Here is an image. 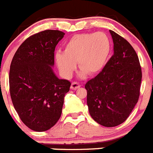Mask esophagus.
I'll return each mask as SVG.
<instances>
[{
  "mask_svg": "<svg viewBox=\"0 0 153 153\" xmlns=\"http://www.w3.org/2000/svg\"><path fill=\"white\" fill-rule=\"evenodd\" d=\"M81 85L79 83H77V82H72L71 85V90H76V89L79 88Z\"/></svg>",
  "mask_w": 153,
  "mask_h": 153,
  "instance_id": "34e87169",
  "label": "esophagus"
}]
</instances>
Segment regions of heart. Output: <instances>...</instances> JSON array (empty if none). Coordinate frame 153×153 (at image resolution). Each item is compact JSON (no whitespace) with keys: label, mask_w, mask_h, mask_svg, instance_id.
<instances>
[{"label":"heart","mask_w":153,"mask_h":153,"mask_svg":"<svg viewBox=\"0 0 153 153\" xmlns=\"http://www.w3.org/2000/svg\"><path fill=\"white\" fill-rule=\"evenodd\" d=\"M111 51V42L104 33L76 34L65 45L64 52L58 51L55 62L64 77L69 78L76 68L77 62L82 71L91 75L100 72L104 68Z\"/></svg>","instance_id":"1"}]
</instances>
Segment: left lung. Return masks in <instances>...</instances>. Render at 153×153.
<instances>
[{"instance_id":"left-lung-1","label":"left lung","mask_w":153,"mask_h":153,"mask_svg":"<svg viewBox=\"0 0 153 153\" xmlns=\"http://www.w3.org/2000/svg\"><path fill=\"white\" fill-rule=\"evenodd\" d=\"M114 55L102 71L85 85L87 104L97 123L113 127L123 123L140 96L142 71L137 53L127 41L110 30Z\"/></svg>"}]
</instances>
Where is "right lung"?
I'll use <instances>...</instances> for the list:
<instances>
[{
	"label": "right lung",
	"mask_w": 153,
	"mask_h": 153,
	"mask_svg": "<svg viewBox=\"0 0 153 153\" xmlns=\"http://www.w3.org/2000/svg\"><path fill=\"white\" fill-rule=\"evenodd\" d=\"M65 33L48 30L31 36L12 59L10 92L23 123L36 132L49 130L59 120L71 82L53 71L55 48Z\"/></svg>",
	"instance_id": "1"
}]
</instances>
